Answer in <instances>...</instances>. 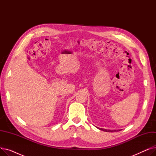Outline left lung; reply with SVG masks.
Here are the masks:
<instances>
[{"instance_id": "obj_1", "label": "left lung", "mask_w": 156, "mask_h": 156, "mask_svg": "<svg viewBox=\"0 0 156 156\" xmlns=\"http://www.w3.org/2000/svg\"><path fill=\"white\" fill-rule=\"evenodd\" d=\"M99 129L101 130H102L104 131V132H118V129L116 130V129H103V128H99ZM121 130V129H119V131Z\"/></svg>"}]
</instances>
